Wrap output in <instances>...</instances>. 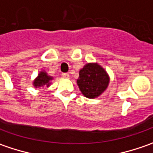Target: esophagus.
Listing matches in <instances>:
<instances>
[{
    "label": "esophagus",
    "mask_w": 153,
    "mask_h": 153,
    "mask_svg": "<svg viewBox=\"0 0 153 153\" xmlns=\"http://www.w3.org/2000/svg\"><path fill=\"white\" fill-rule=\"evenodd\" d=\"M62 76H63V77H65V78H69V77H70V75L68 73H62Z\"/></svg>",
    "instance_id": "obj_1"
}]
</instances>
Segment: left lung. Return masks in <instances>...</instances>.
I'll list each match as a JSON object with an SVG mask.
<instances>
[{
  "label": "left lung",
  "mask_w": 153,
  "mask_h": 153,
  "mask_svg": "<svg viewBox=\"0 0 153 153\" xmlns=\"http://www.w3.org/2000/svg\"><path fill=\"white\" fill-rule=\"evenodd\" d=\"M108 83V75L98 64H87L80 71L77 85L87 98L98 97L105 90Z\"/></svg>",
  "instance_id": "obj_1"
}]
</instances>
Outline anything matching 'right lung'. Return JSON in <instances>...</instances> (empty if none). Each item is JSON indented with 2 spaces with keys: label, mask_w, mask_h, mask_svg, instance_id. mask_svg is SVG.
<instances>
[{
  "label": "right lung",
  "mask_w": 153,
  "mask_h": 153,
  "mask_svg": "<svg viewBox=\"0 0 153 153\" xmlns=\"http://www.w3.org/2000/svg\"><path fill=\"white\" fill-rule=\"evenodd\" d=\"M53 79L51 76H48L46 72L44 71H41L40 74L38 75L37 78L34 81V86L36 88L37 87H42V86L47 85V87H48L50 84V81Z\"/></svg>",
  "instance_id": "1"
}]
</instances>
